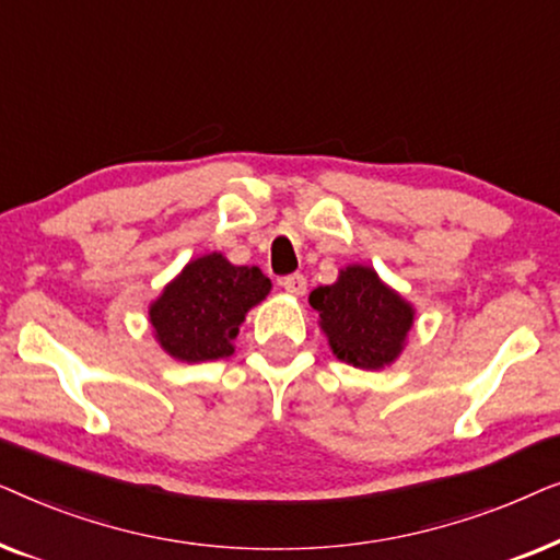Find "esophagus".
Masks as SVG:
<instances>
[{"label": "esophagus", "mask_w": 560, "mask_h": 560, "mask_svg": "<svg viewBox=\"0 0 560 560\" xmlns=\"http://www.w3.org/2000/svg\"><path fill=\"white\" fill-rule=\"evenodd\" d=\"M280 285L288 295H293V298L305 295V278H303V275H288V278L280 280Z\"/></svg>", "instance_id": "34e87169"}]
</instances>
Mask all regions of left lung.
Returning a JSON list of instances; mask_svg holds the SVG:
<instances>
[{
	"label": "left lung",
	"instance_id": "1",
	"mask_svg": "<svg viewBox=\"0 0 560 560\" xmlns=\"http://www.w3.org/2000/svg\"><path fill=\"white\" fill-rule=\"evenodd\" d=\"M334 357L357 370L377 372L402 354L416 320L410 301L370 265H347L331 285L308 295Z\"/></svg>",
	"mask_w": 560,
	"mask_h": 560
}]
</instances>
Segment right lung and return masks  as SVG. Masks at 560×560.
<instances>
[{
  "label": "right lung",
  "mask_w": 560,
  "mask_h": 560,
  "mask_svg": "<svg viewBox=\"0 0 560 560\" xmlns=\"http://www.w3.org/2000/svg\"><path fill=\"white\" fill-rule=\"evenodd\" d=\"M270 290L259 267L232 265L221 252H209L190 259L150 303L152 334L175 362L232 357L244 318Z\"/></svg>",
  "instance_id": "add662e5"
}]
</instances>
